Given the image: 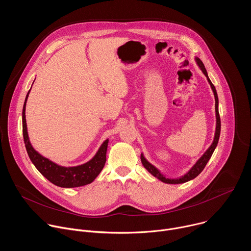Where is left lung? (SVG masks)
<instances>
[{
	"label": "left lung",
	"mask_w": 251,
	"mask_h": 251,
	"mask_svg": "<svg viewBox=\"0 0 251 251\" xmlns=\"http://www.w3.org/2000/svg\"><path fill=\"white\" fill-rule=\"evenodd\" d=\"M197 60V63L198 65L200 66V68L201 69V71L203 73V75L206 76L207 78V81L208 83L210 84V87L213 91V94H214V99H216V116H217V128H216V134H214V139H213V142L212 144L210 145V147L206 150V152L200 158V160L194 165V167L186 174L184 175L183 176L178 177V178H168L166 177L165 176H163L159 170L157 168H155L152 164H150L146 159L145 157L141 155V161H142V164L143 166L145 167V169L150 173L152 174L154 176L158 177L160 181H162L163 183H166V184H183V183H186V182H189L191 180H193V178H195L196 176H198L201 171L204 169L206 163L208 162V160L210 159L214 149H216L218 143H219V139H220V134H221V117H220V113H219V97H218V93H217V90H216V87H214V85L211 83L210 79L208 78L207 76V73L205 70V67L202 63V61L200 59V58H196Z\"/></svg>",
	"instance_id": "left-lung-1"
}]
</instances>
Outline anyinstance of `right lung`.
Wrapping results in <instances>:
<instances>
[{
  "instance_id": "1",
  "label": "right lung",
  "mask_w": 251,
  "mask_h": 251,
  "mask_svg": "<svg viewBox=\"0 0 251 251\" xmlns=\"http://www.w3.org/2000/svg\"><path fill=\"white\" fill-rule=\"evenodd\" d=\"M30 90V89H29ZM26 94L23 108V135L27 155L39 172L46 176L53 185L61 188H76L92 183L102 171L106 162V151L108 139L103 142L96 155L87 163L76 167H62L50 161L35 151L29 143L26 123H25V104L29 93Z\"/></svg>"
}]
</instances>
